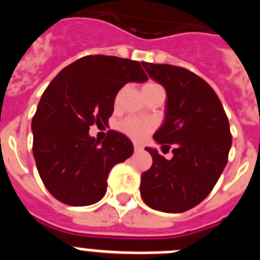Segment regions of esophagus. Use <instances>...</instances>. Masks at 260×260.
<instances>
[{
  "label": "esophagus",
  "mask_w": 260,
  "mask_h": 260,
  "mask_svg": "<svg viewBox=\"0 0 260 260\" xmlns=\"http://www.w3.org/2000/svg\"><path fill=\"white\" fill-rule=\"evenodd\" d=\"M134 150L137 151V152H138V151H142V150H143V146H142V144L134 143Z\"/></svg>",
  "instance_id": "34e87169"
}]
</instances>
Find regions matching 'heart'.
<instances>
[{
	"label": "heart",
	"mask_w": 260,
	"mask_h": 260,
	"mask_svg": "<svg viewBox=\"0 0 260 260\" xmlns=\"http://www.w3.org/2000/svg\"><path fill=\"white\" fill-rule=\"evenodd\" d=\"M157 87L161 86H158L155 82H148V83H146L143 86V91L157 88ZM117 127H118L119 132H122L123 134L127 135L128 138H132L133 141H143L147 135L151 134V133L155 130L156 123L152 119L128 116L125 117L123 119H121V121L117 123Z\"/></svg>",
	"instance_id": "b5f03b06"
}]
</instances>
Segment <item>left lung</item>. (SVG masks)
Segmentation results:
<instances>
[{
  "mask_svg": "<svg viewBox=\"0 0 260 260\" xmlns=\"http://www.w3.org/2000/svg\"><path fill=\"white\" fill-rule=\"evenodd\" d=\"M152 79L167 89L165 122L153 135L171 160L146 148L152 165L141 176L147 206L162 212H185L212 191L228 162L232 134L228 117L212 87L180 66L142 62Z\"/></svg>",
  "mask_w": 260,
  "mask_h": 260,
  "instance_id": "left-lung-1",
  "label": "left lung"
}]
</instances>
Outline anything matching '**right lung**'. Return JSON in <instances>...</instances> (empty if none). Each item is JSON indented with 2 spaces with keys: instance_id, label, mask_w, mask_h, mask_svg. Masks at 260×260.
<instances>
[{
  "instance_id": "add662e5",
  "label": "right lung",
  "mask_w": 260,
  "mask_h": 260,
  "mask_svg": "<svg viewBox=\"0 0 260 260\" xmlns=\"http://www.w3.org/2000/svg\"><path fill=\"white\" fill-rule=\"evenodd\" d=\"M146 80L138 61L93 54L50 82L32 118V152L41 181L57 201L80 207L104 197L109 172L133 155V143L113 130L100 143L88 135L89 126L108 123L126 83Z\"/></svg>"
}]
</instances>
